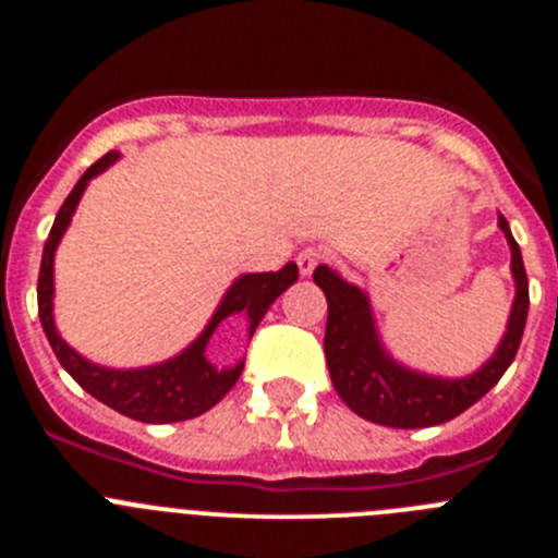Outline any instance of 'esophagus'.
I'll return each instance as SVG.
<instances>
[{
    "label": "esophagus",
    "instance_id": "esophagus-1",
    "mask_svg": "<svg viewBox=\"0 0 558 558\" xmlns=\"http://www.w3.org/2000/svg\"><path fill=\"white\" fill-rule=\"evenodd\" d=\"M324 262V253L318 247H302L300 256H296V264H300V275H313V269Z\"/></svg>",
    "mask_w": 558,
    "mask_h": 558
}]
</instances>
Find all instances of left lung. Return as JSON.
Segmentation results:
<instances>
[{
  "mask_svg": "<svg viewBox=\"0 0 558 558\" xmlns=\"http://www.w3.org/2000/svg\"><path fill=\"white\" fill-rule=\"evenodd\" d=\"M499 229L510 245L515 300L497 351L486 364L464 378L426 375L397 362L380 340L369 296L326 264L315 267V286L324 291L329 302L324 335L326 364H329L335 391L353 413L373 424L393 426V429H424V426H437L456 418L497 386L505 369L513 364L529 313V280L521 247L513 240L502 213H499Z\"/></svg>",
  "mask_w": 558,
  "mask_h": 558,
  "instance_id": "left-lung-1",
  "label": "left lung"
}]
</instances>
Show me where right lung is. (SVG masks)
I'll return each instance as SVG.
<instances>
[{
  "label": "right lung",
  "instance_id": "right-lung-1",
  "mask_svg": "<svg viewBox=\"0 0 558 558\" xmlns=\"http://www.w3.org/2000/svg\"><path fill=\"white\" fill-rule=\"evenodd\" d=\"M116 150L105 154L97 165L88 167L70 191V196L61 205L59 216H56L53 229H50L48 240L43 247V264H39V280H37V307H39V324H43L45 337H48L50 348H53L56 359L61 367L72 375L92 397L105 402L107 408L118 410L121 415H129L143 424H172V421H189L196 415L207 413L213 404L223 399V393L238 384L240 373L245 367V359H240L234 367L218 369L216 364L207 359V342L216 335L218 326L232 315H240L247 324V340L256 331L258 320L267 315L272 302L296 283L300 269L294 262L286 264L278 272H247L240 275L227 294L218 302L216 313L210 315L205 329L199 331L191 345H185L178 356L167 359V362L150 364V367L137 369H112L102 367V364L88 362L86 356L66 345L61 340L59 329L53 320V258L56 247H59L61 238H64L66 227H70L72 216L77 210L83 191L92 183L97 174H102L107 167L118 161Z\"/></svg>",
  "mask_w": 558,
  "mask_h": 558
}]
</instances>
